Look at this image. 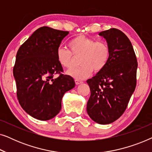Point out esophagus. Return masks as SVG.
<instances>
[{
  "mask_svg": "<svg viewBox=\"0 0 152 152\" xmlns=\"http://www.w3.org/2000/svg\"><path fill=\"white\" fill-rule=\"evenodd\" d=\"M75 84L77 85H78V84H82V81L79 80H77V79H75Z\"/></svg>",
  "mask_w": 152,
  "mask_h": 152,
  "instance_id": "esophagus-1",
  "label": "esophagus"
}]
</instances>
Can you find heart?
Listing matches in <instances>:
<instances>
[{
  "mask_svg": "<svg viewBox=\"0 0 152 152\" xmlns=\"http://www.w3.org/2000/svg\"><path fill=\"white\" fill-rule=\"evenodd\" d=\"M70 50L60 47L57 50V61L62 67L70 69L73 67L75 58L81 65L73 68L68 74L73 77L82 80L90 76L93 70L100 72L107 66L111 55L109 45L105 41H95L85 35H79L68 43Z\"/></svg>",
  "mask_w": 152,
  "mask_h": 152,
  "instance_id": "b5f03b06",
  "label": "heart"
}]
</instances>
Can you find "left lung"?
Wrapping results in <instances>:
<instances>
[{"label":"left lung","mask_w":152,"mask_h":152,"mask_svg":"<svg viewBox=\"0 0 152 152\" xmlns=\"http://www.w3.org/2000/svg\"><path fill=\"white\" fill-rule=\"evenodd\" d=\"M99 34L107 40L111 55L105 68L87 80L91 96L86 110L93 121L107 124L125 111L136 88L138 62L132 43L122 31L111 28Z\"/></svg>","instance_id":"left-lung-1"}]
</instances>
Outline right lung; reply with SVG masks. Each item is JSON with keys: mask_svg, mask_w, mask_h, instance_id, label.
<instances>
[{"mask_svg": "<svg viewBox=\"0 0 152 152\" xmlns=\"http://www.w3.org/2000/svg\"><path fill=\"white\" fill-rule=\"evenodd\" d=\"M69 32L48 27L37 30L16 53L13 75L20 105L32 117L48 120L59 113L61 99L75 83L62 73L56 52ZM58 74L57 78L53 75Z\"/></svg>", "mask_w": 152, "mask_h": 152, "instance_id": "1", "label": "right lung"}]
</instances>
